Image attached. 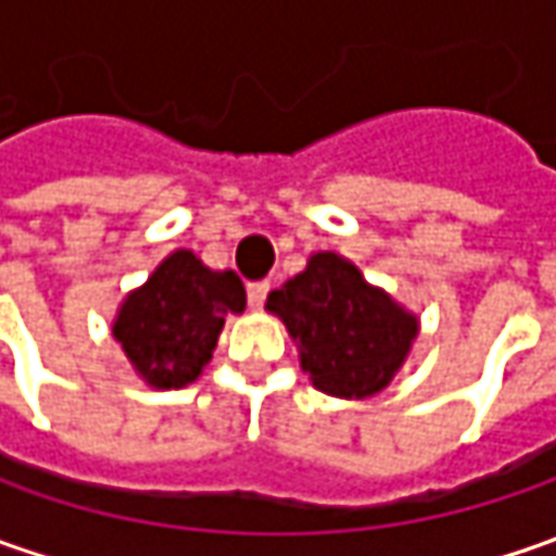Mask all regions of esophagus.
<instances>
[{
	"label": "esophagus",
	"instance_id": "1",
	"mask_svg": "<svg viewBox=\"0 0 556 556\" xmlns=\"http://www.w3.org/2000/svg\"><path fill=\"white\" fill-rule=\"evenodd\" d=\"M268 290H271L268 281H253V285H247V300H250V306H253V309H263Z\"/></svg>",
	"mask_w": 556,
	"mask_h": 556
}]
</instances>
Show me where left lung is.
<instances>
[{"instance_id":"left-lung-1","label":"left lung","mask_w":556,"mask_h":556,"mask_svg":"<svg viewBox=\"0 0 556 556\" xmlns=\"http://www.w3.org/2000/svg\"><path fill=\"white\" fill-rule=\"evenodd\" d=\"M266 309L285 321L312 387L333 399L390 387L420 331L415 312L331 250L312 253L300 275L268 293Z\"/></svg>"}]
</instances>
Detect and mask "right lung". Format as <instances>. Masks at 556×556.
<instances>
[{
    "mask_svg": "<svg viewBox=\"0 0 556 556\" xmlns=\"http://www.w3.org/2000/svg\"><path fill=\"white\" fill-rule=\"evenodd\" d=\"M244 306V285L231 268L216 271L191 250H173L123 296L111 331L148 387L182 390L213 358L225 315H241Z\"/></svg>",
    "mask_w": 556,
    "mask_h": 556,
    "instance_id": "add662e5",
    "label": "right lung"
}]
</instances>
